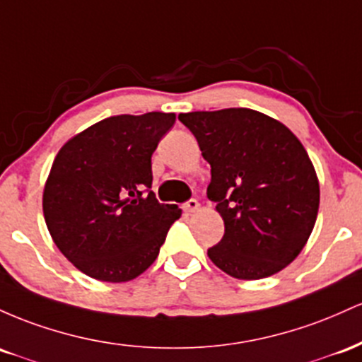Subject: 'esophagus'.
<instances>
[{"instance_id": "1", "label": "esophagus", "mask_w": 362, "mask_h": 362, "mask_svg": "<svg viewBox=\"0 0 362 362\" xmlns=\"http://www.w3.org/2000/svg\"><path fill=\"white\" fill-rule=\"evenodd\" d=\"M182 209H185V212L193 214L200 209V203H198V200H194V198H192V200H188L185 203V206H182Z\"/></svg>"}]
</instances>
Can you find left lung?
I'll list each match as a JSON object with an SVG mask.
<instances>
[{
	"label": "left lung",
	"mask_w": 362,
	"mask_h": 362,
	"mask_svg": "<svg viewBox=\"0 0 362 362\" xmlns=\"http://www.w3.org/2000/svg\"><path fill=\"white\" fill-rule=\"evenodd\" d=\"M180 121L212 168L206 197L224 218L209 258L241 280L286 269L306 245L320 206L318 177L301 141L253 109L194 111Z\"/></svg>",
	"instance_id": "obj_1"
}]
</instances>
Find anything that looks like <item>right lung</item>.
<instances>
[{
    "label": "right lung",
    "mask_w": 362,
    "mask_h": 362,
    "mask_svg": "<svg viewBox=\"0 0 362 362\" xmlns=\"http://www.w3.org/2000/svg\"><path fill=\"white\" fill-rule=\"evenodd\" d=\"M176 115L112 116L61 147L44 186L52 241L73 265L103 282H128L156 262L177 205L157 202L152 153Z\"/></svg>",
    "instance_id": "1"
}]
</instances>
